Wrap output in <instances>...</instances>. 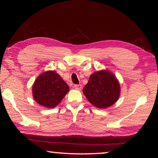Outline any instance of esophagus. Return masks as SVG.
Here are the masks:
<instances>
[{
	"instance_id": "obj_1",
	"label": "esophagus",
	"mask_w": 158,
	"mask_h": 158,
	"mask_svg": "<svg viewBox=\"0 0 158 158\" xmlns=\"http://www.w3.org/2000/svg\"><path fill=\"white\" fill-rule=\"evenodd\" d=\"M74 87L77 90H81L82 88V85L81 84H76V85H74Z\"/></svg>"
}]
</instances>
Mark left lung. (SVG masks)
Instances as JSON below:
<instances>
[{
	"mask_svg": "<svg viewBox=\"0 0 158 158\" xmlns=\"http://www.w3.org/2000/svg\"><path fill=\"white\" fill-rule=\"evenodd\" d=\"M83 93L96 107L106 108L114 105L118 99L120 84L116 77L109 71H98L90 76Z\"/></svg>",
	"mask_w": 158,
	"mask_h": 158,
	"instance_id": "8db88e82",
	"label": "left lung"
}]
</instances>
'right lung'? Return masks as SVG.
Wrapping results in <instances>:
<instances>
[{"label": "right lung", "instance_id": "add662e5", "mask_svg": "<svg viewBox=\"0 0 158 158\" xmlns=\"http://www.w3.org/2000/svg\"><path fill=\"white\" fill-rule=\"evenodd\" d=\"M69 90L68 84L59 74L54 71H47L40 74L35 81L33 95L39 105L53 108L60 102Z\"/></svg>", "mask_w": 158, "mask_h": 158}]
</instances>
